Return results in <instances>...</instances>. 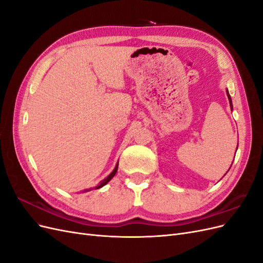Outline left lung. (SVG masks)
Wrapping results in <instances>:
<instances>
[{
    "mask_svg": "<svg viewBox=\"0 0 263 263\" xmlns=\"http://www.w3.org/2000/svg\"><path fill=\"white\" fill-rule=\"evenodd\" d=\"M227 97H228V100H229V104H230V108H233V103H232V99H230V95H229V93H228V91H227ZM238 147V146H237ZM230 169V168H229Z\"/></svg>",
    "mask_w": 263,
    "mask_h": 263,
    "instance_id": "obj_1",
    "label": "left lung"
}]
</instances>
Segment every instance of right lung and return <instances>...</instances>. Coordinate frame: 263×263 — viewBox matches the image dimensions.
Listing matches in <instances>:
<instances>
[{"label":"right lung","mask_w":263,"mask_h":263,"mask_svg":"<svg viewBox=\"0 0 263 263\" xmlns=\"http://www.w3.org/2000/svg\"><path fill=\"white\" fill-rule=\"evenodd\" d=\"M117 168H118V164H117V165L115 166V169L113 170V172H112V173H110V174H109V176H108V177H107L106 179H104V180H103L102 182H100V183H99V185H97V186H95V190H97V189H100V187H102L103 185H105V184H106V183H107V182H108V181H109L110 179H112V178H113V177L115 176V173H116V171H117Z\"/></svg>","instance_id":"1"}]
</instances>
